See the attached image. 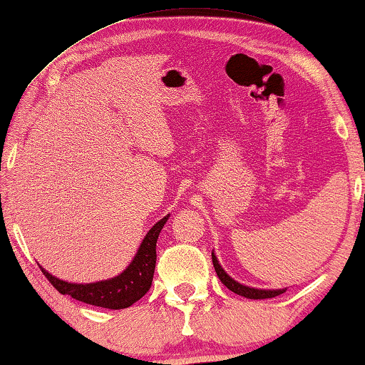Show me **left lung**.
I'll list each match as a JSON object with an SVG mask.
<instances>
[{"instance_id": "obj_1", "label": "left lung", "mask_w": 365, "mask_h": 365, "mask_svg": "<svg viewBox=\"0 0 365 365\" xmlns=\"http://www.w3.org/2000/svg\"><path fill=\"white\" fill-rule=\"evenodd\" d=\"M212 262H214L215 272L218 279L222 280V284L225 285L227 289L232 290V292L238 294L241 297H246V299H253V300H261V299H272V297H277L280 294H284L287 289H256V287H250V285L240 284L238 280H235L228 276V274L223 271V267L218 262L217 256L212 251Z\"/></svg>"}]
</instances>
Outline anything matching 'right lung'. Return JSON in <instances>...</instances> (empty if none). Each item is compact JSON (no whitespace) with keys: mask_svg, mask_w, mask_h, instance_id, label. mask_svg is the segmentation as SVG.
Here are the masks:
<instances>
[{"mask_svg":"<svg viewBox=\"0 0 365 365\" xmlns=\"http://www.w3.org/2000/svg\"><path fill=\"white\" fill-rule=\"evenodd\" d=\"M168 218L170 215L163 217L148 230L130 264L119 276L99 280V282L75 284L52 276L41 266L43 276L60 294L70 295L71 299L85 302L88 305L110 308V310H122V308L130 307L142 299L151 287L156 264V240Z\"/></svg>","mask_w":365,"mask_h":365,"instance_id":"obj_1","label":"right lung"}]
</instances>
